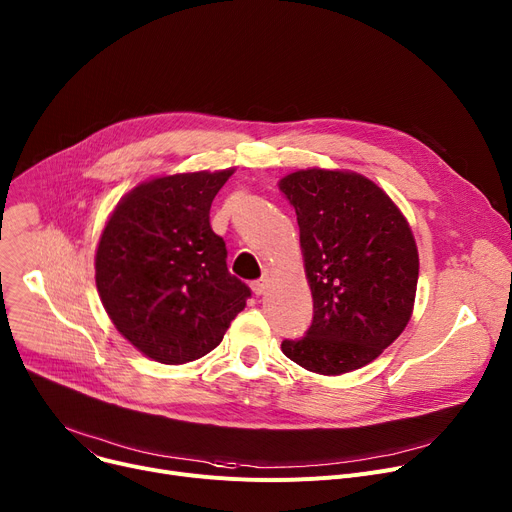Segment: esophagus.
Here are the masks:
<instances>
[{"label": "esophagus", "mask_w": 512, "mask_h": 512, "mask_svg": "<svg viewBox=\"0 0 512 512\" xmlns=\"http://www.w3.org/2000/svg\"><path fill=\"white\" fill-rule=\"evenodd\" d=\"M251 288H253V294H255V296H263V294L267 292V288H269V278H267V276H263L261 280L253 282V284H251Z\"/></svg>", "instance_id": "34e87169"}]
</instances>
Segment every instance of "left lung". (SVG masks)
Returning a JSON list of instances; mask_svg holds the SVG:
<instances>
[{
  "mask_svg": "<svg viewBox=\"0 0 512 512\" xmlns=\"http://www.w3.org/2000/svg\"><path fill=\"white\" fill-rule=\"evenodd\" d=\"M296 210L313 321L282 352L306 370L342 374L377 358L412 317L414 234L391 197L356 173L309 168L280 181Z\"/></svg>",
  "mask_w": 512,
  "mask_h": 512,
  "instance_id": "1",
  "label": "left lung"
}]
</instances>
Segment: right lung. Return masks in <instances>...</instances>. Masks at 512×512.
<instances>
[{
  "mask_svg": "<svg viewBox=\"0 0 512 512\" xmlns=\"http://www.w3.org/2000/svg\"><path fill=\"white\" fill-rule=\"evenodd\" d=\"M234 170L152 179L127 193L102 230L96 288L119 333L162 364L212 352L251 288L226 265L210 226L216 193Z\"/></svg>",
  "mask_w": 512,
  "mask_h": 512,
  "instance_id": "obj_1",
  "label": "right lung"
}]
</instances>
